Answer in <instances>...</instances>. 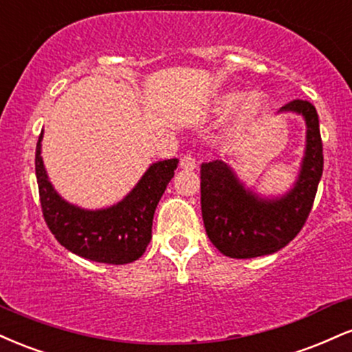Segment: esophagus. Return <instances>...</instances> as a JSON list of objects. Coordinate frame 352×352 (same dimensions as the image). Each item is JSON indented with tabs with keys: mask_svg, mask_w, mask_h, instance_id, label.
<instances>
[{
	"mask_svg": "<svg viewBox=\"0 0 352 352\" xmlns=\"http://www.w3.org/2000/svg\"><path fill=\"white\" fill-rule=\"evenodd\" d=\"M179 164H181V168L186 169V171H192V169L196 168L197 160L192 153H184V155H181Z\"/></svg>",
	"mask_w": 352,
	"mask_h": 352,
	"instance_id": "1",
	"label": "esophagus"
}]
</instances>
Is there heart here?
Masks as SVG:
<instances>
[{
	"mask_svg": "<svg viewBox=\"0 0 352 352\" xmlns=\"http://www.w3.org/2000/svg\"><path fill=\"white\" fill-rule=\"evenodd\" d=\"M243 100V94L239 90H230V92L222 94L214 103V113L217 117H229L232 111L240 105V102ZM268 110V102L263 95L254 94L249 98H245L241 109L237 110L235 115L234 126L232 130L235 133H241V131L247 130V128L254 126L255 123H258L260 120L265 117Z\"/></svg>",
	"mask_w": 352,
	"mask_h": 352,
	"instance_id": "b5f03b06",
	"label": "heart"
}]
</instances>
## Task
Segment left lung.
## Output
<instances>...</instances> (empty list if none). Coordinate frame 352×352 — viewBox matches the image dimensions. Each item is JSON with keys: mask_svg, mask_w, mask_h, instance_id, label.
Masks as SVG:
<instances>
[{"mask_svg": "<svg viewBox=\"0 0 352 352\" xmlns=\"http://www.w3.org/2000/svg\"><path fill=\"white\" fill-rule=\"evenodd\" d=\"M298 111L307 120V156L300 179L282 199L263 201L243 189L224 161L201 166V210L214 247L230 258H254L288 245L311 212L323 175V142L316 109L308 100H292L280 111Z\"/></svg>", "mask_w": 352, "mask_h": 352, "instance_id": "8db88e82", "label": "left lung"}]
</instances>
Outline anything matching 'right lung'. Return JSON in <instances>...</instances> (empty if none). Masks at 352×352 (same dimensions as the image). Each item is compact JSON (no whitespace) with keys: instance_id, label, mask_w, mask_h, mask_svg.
<instances>
[{"instance_id":"1","label":"right lung","mask_w":352,"mask_h":352,"mask_svg":"<svg viewBox=\"0 0 352 352\" xmlns=\"http://www.w3.org/2000/svg\"><path fill=\"white\" fill-rule=\"evenodd\" d=\"M41 140L43 131L36 146L39 201L45 224L57 242L78 257L111 265L142 257L151 241L155 209L179 161L173 158L153 164L133 191L113 208L84 210L67 204L54 191L41 158Z\"/></svg>"}]
</instances>
